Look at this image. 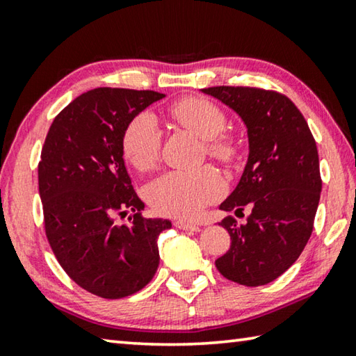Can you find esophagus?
I'll use <instances>...</instances> for the list:
<instances>
[{
    "mask_svg": "<svg viewBox=\"0 0 356 356\" xmlns=\"http://www.w3.org/2000/svg\"><path fill=\"white\" fill-rule=\"evenodd\" d=\"M174 226L182 229V231H191V232H197L200 231V226L197 225H193V222H188L185 220H176L174 221Z\"/></svg>",
    "mask_w": 356,
    "mask_h": 356,
    "instance_id": "esophagus-1",
    "label": "esophagus"
}]
</instances>
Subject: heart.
Segmentation results:
<instances>
[{"instance_id": "1", "label": "heart", "mask_w": 356, "mask_h": 356, "mask_svg": "<svg viewBox=\"0 0 356 356\" xmlns=\"http://www.w3.org/2000/svg\"><path fill=\"white\" fill-rule=\"evenodd\" d=\"M171 116L184 127L207 140V152L220 160H231L236 146L227 136H220L226 118L212 102L188 97L171 106ZM161 130L150 111H143L130 120L124 131L122 147L127 160L136 170L149 171L156 165L161 152ZM226 193V180L212 166L196 171H170L150 182L146 196L156 212L195 218Z\"/></svg>"}]
</instances>
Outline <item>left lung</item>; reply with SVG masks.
Here are the masks:
<instances>
[{
	"label": "left lung",
	"mask_w": 356,
	"mask_h": 356,
	"mask_svg": "<svg viewBox=\"0 0 356 356\" xmlns=\"http://www.w3.org/2000/svg\"><path fill=\"white\" fill-rule=\"evenodd\" d=\"M204 94L232 108L248 129L250 155L240 182L220 209V225L231 248L215 261L218 272L237 284L257 287L278 278L297 261L314 227L322 191L316 140L293 102L275 91L215 86Z\"/></svg>",
	"instance_id": "8db88e82"
}]
</instances>
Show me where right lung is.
Wrapping results in <instances>:
<instances>
[{"instance_id": "1", "label": "right lung", "mask_w": 356, "mask_h": 356, "mask_svg": "<svg viewBox=\"0 0 356 356\" xmlns=\"http://www.w3.org/2000/svg\"><path fill=\"white\" fill-rule=\"evenodd\" d=\"M155 91L97 88L58 114L42 147L39 195L45 236L64 272L84 291L124 298L154 278L156 238L170 220L143 218L124 163V131L144 108L163 99ZM134 211L130 225L116 216Z\"/></svg>"}]
</instances>
